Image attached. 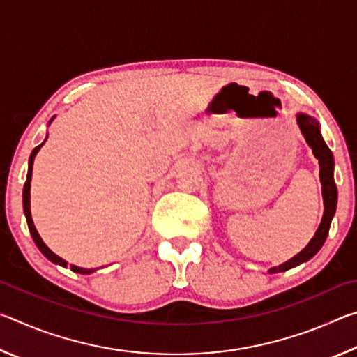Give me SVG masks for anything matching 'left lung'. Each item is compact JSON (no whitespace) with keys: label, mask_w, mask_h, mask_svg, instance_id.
<instances>
[{"label":"left lung","mask_w":357,"mask_h":357,"mask_svg":"<svg viewBox=\"0 0 357 357\" xmlns=\"http://www.w3.org/2000/svg\"><path fill=\"white\" fill-rule=\"evenodd\" d=\"M298 124L301 128L302 135L305 137L307 143H309V146L312 148L313 154H315V157L319 160V179H321V185H323L324 214H323V220L317 229L315 236L312 238V241L307 244L305 249L299 252L298 255L293 257L291 259H288L287 263L275 266V268H271L269 269L271 274L291 269L294 266L304 263L315 255V253L323 247L326 238H328L332 217H334L335 208H337V185L334 181V155H332L328 144L324 143L321 132H319V124L315 119L307 116V114H298Z\"/></svg>","instance_id":"1"}]
</instances>
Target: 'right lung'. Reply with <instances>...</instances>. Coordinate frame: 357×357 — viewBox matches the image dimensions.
<instances>
[{"instance_id": "right-lung-1", "label": "right lung", "mask_w": 357, "mask_h": 357, "mask_svg": "<svg viewBox=\"0 0 357 357\" xmlns=\"http://www.w3.org/2000/svg\"><path fill=\"white\" fill-rule=\"evenodd\" d=\"M45 143V142H44ZM44 143H40L39 146H36L34 149H33V153H31V155H29V162H28V174H26V183H25V185H23V211H25V215H26V222H28V228H29V233H31V236H33V239H34V243H36V245L39 247V250L44 253V255L50 259V261H53V263H56V264H61V266H68V263L64 261L63 258H59L56 253H53L50 249H48V247L44 244V241L40 239V236H39V233H38V229H36V227H34V223H33V219H31V211H29V187H31V173H33V162H34V157H36V154H38V151L40 149V146ZM70 269L74 271V273H78V274H91V273H94L96 269H83V268H78V266H74V264H70Z\"/></svg>"}]
</instances>
